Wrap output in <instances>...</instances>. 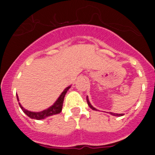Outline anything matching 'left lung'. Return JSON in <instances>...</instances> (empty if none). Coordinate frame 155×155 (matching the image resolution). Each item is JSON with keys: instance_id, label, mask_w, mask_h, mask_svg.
Segmentation results:
<instances>
[{"instance_id": "1", "label": "left lung", "mask_w": 155, "mask_h": 155, "mask_svg": "<svg viewBox=\"0 0 155 155\" xmlns=\"http://www.w3.org/2000/svg\"><path fill=\"white\" fill-rule=\"evenodd\" d=\"M87 105H88V106H89L90 108H91V109H93V110H95V111H97V109H95V108H94L92 106V105H91V103H90V102H89V100H88V98H87ZM109 114H111V115H113V116H124V114H117V113H109Z\"/></svg>"}]
</instances>
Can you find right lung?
Segmentation results:
<instances>
[{"label":"right lung","mask_w":155,"mask_h":155,"mask_svg":"<svg viewBox=\"0 0 155 155\" xmlns=\"http://www.w3.org/2000/svg\"><path fill=\"white\" fill-rule=\"evenodd\" d=\"M71 87V86L69 87H66L65 89L64 90L61 94L60 95L57 100L54 102L53 105H51L50 107H49L48 109H45V110H42L41 112H37V113H35V112H31V111H28L27 109H24V108L21 106V105L18 102L19 105L21 109H22V111L24 112L28 117H30L31 119H34V120H43L45 118H47L49 116H51L53 115L59 114L62 111V107H63V103H64V97H65V94L67 93V91L69 90V88ZM17 99L18 101V97L17 95Z\"/></svg>","instance_id":"right-lung-1"}]
</instances>
